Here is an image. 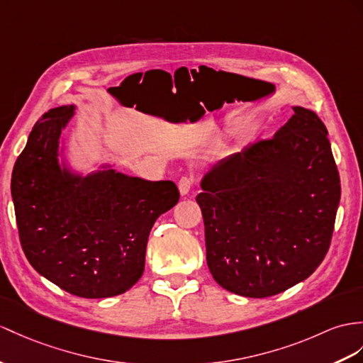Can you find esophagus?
Instances as JSON below:
<instances>
[{
  "label": "esophagus",
  "instance_id": "esophagus-1",
  "mask_svg": "<svg viewBox=\"0 0 363 363\" xmlns=\"http://www.w3.org/2000/svg\"><path fill=\"white\" fill-rule=\"evenodd\" d=\"M192 189V180L189 179V177H182L180 182H179V191L182 196H188V194L191 192Z\"/></svg>",
  "mask_w": 363,
  "mask_h": 363
}]
</instances>
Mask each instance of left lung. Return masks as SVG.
Returning a JSON list of instances; mask_svg holds the SVG:
<instances>
[{
	"label": "left lung",
	"instance_id": "obj_1",
	"mask_svg": "<svg viewBox=\"0 0 363 363\" xmlns=\"http://www.w3.org/2000/svg\"><path fill=\"white\" fill-rule=\"evenodd\" d=\"M293 111L271 140L223 158L200 183L209 271L243 297L303 281L331 243L340 179L328 130L313 111Z\"/></svg>",
	"mask_w": 363,
	"mask_h": 363
}]
</instances>
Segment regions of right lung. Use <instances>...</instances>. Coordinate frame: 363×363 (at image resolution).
Returning a JSON list of instances; mask_svg holds the SVG:
<instances>
[{
  "label": "right lung",
  "instance_id": "1",
  "mask_svg": "<svg viewBox=\"0 0 363 363\" xmlns=\"http://www.w3.org/2000/svg\"><path fill=\"white\" fill-rule=\"evenodd\" d=\"M75 111L50 109L29 134L11 182L16 225L43 277L78 297H113L141 277L149 233L180 192L171 180L132 177L111 162L75 167L65 143Z\"/></svg>",
  "mask_w": 363,
  "mask_h": 363
}]
</instances>
